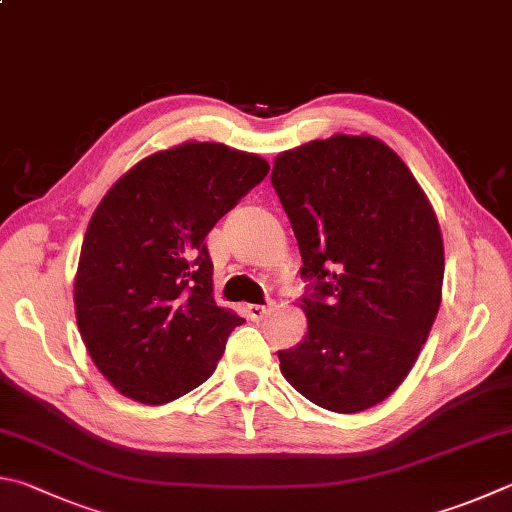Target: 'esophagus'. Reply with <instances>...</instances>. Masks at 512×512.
Instances as JSON below:
<instances>
[{
  "label": "esophagus",
  "mask_w": 512,
  "mask_h": 512,
  "mask_svg": "<svg viewBox=\"0 0 512 512\" xmlns=\"http://www.w3.org/2000/svg\"><path fill=\"white\" fill-rule=\"evenodd\" d=\"M246 313H248L250 320L259 322V320H264L268 313H271V306H268V304H248Z\"/></svg>",
  "instance_id": "1"
}]
</instances>
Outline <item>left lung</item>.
Listing matches in <instances>:
<instances>
[{"label":"left lung","mask_w":512,"mask_h":512,"mask_svg":"<svg viewBox=\"0 0 512 512\" xmlns=\"http://www.w3.org/2000/svg\"><path fill=\"white\" fill-rule=\"evenodd\" d=\"M271 183L309 282V327L277 351L282 374L324 410H369L410 374L439 313V221L407 165L371 136L284 152Z\"/></svg>","instance_id":"1"}]
</instances>
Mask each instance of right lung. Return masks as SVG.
Masks as SVG:
<instances>
[{
    "label": "right lung",
    "mask_w": 512,
    "mask_h": 512,
    "mask_svg": "<svg viewBox=\"0 0 512 512\" xmlns=\"http://www.w3.org/2000/svg\"><path fill=\"white\" fill-rule=\"evenodd\" d=\"M266 174L257 154L183 143L134 165L100 201L73 300L89 356L120 394L163 405L217 369L244 318L212 297L206 237Z\"/></svg>",
    "instance_id": "obj_1"
}]
</instances>
